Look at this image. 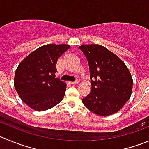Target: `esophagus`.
Listing matches in <instances>:
<instances>
[{"mask_svg":"<svg viewBox=\"0 0 149 149\" xmlns=\"http://www.w3.org/2000/svg\"><path fill=\"white\" fill-rule=\"evenodd\" d=\"M78 80H75V81H73V82H70V83L71 84H72V85H76V84H77V83H78Z\"/></svg>","mask_w":149,"mask_h":149,"instance_id":"34e87169","label":"esophagus"}]
</instances>
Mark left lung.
I'll return each mask as SVG.
<instances>
[{
  "mask_svg": "<svg viewBox=\"0 0 149 149\" xmlns=\"http://www.w3.org/2000/svg\"><path fill=\"white\" fill-rule=\"evenodd\" d=\"M88 62L91 90L83 104L95 114L110 116L119 111L130 100L132 77L125 63L100 45L79 47Z\"/></svg>",
  "mask_w": 149,
  "mask_h": 149,
  "instance_id": "obj_1",
  "label": "left lung"
}]
</instances>
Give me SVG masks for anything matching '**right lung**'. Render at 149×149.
<instances>
[{
	"mask_svg": "<svg viewBox=\"0 0 149 149\" xmlns=\"http://www.w3.org/2000/svg\"><path fill=\"white\" fill-rule=\"evenodd\" d=\"M68 45H47L28 55L17 68L15 88L21 100L36 111L50 109L61 102L66 84L58 77L56 63Z\"/></svg>",
	"mask_w": 149,
	"mask_h": 149,
	"instance_id": "right-lung-1",
	"label": "right lung"
}]
</instances>
